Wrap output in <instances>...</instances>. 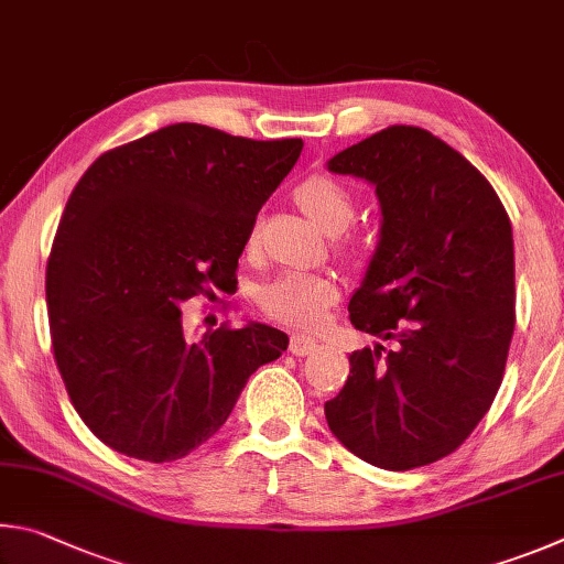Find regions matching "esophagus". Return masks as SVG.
Segmentation results:
<instances>
[{"mask_svg": "<svg viewBox=\"0 0 564 564\" xmlns=\"http://www.w3.org/2000/svg\"><path fill=\"white\" fill-rule=\"evenodd\" d=\"M314 349H317V341H314L312 337H304V334H292L290 351L294 354V357H307V354H312Z\"/></svg>", "mask_w": 564, "mask_h": 564, "instance_id": "obj_1", "label": "esophagus"}]
</instances>
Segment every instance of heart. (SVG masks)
<instances>
[{
	"instance_id": "heart-1",
	"label": "heart",
	"mask_w": 564,
	"mask_h": 564,
	"mask_svg": "<svg viewBox=\"0 0 564 564\" xmlns=\"http://www.w3.org/2000/svg\"><path fill=\"white\" fill-rule=\"evenodd\" d=\"M294 197H297L302 210L312 217V223L327 232L344 230L357 210L349 187L324 173L304 177L294 187ZM257 232H260V220L252 223L247 242L254 245ZM337 300V282L332 276L312 272H284L267 282L257 294V302H260L267 317L294 329H319Z\"/></svg>"
}]
</instances>
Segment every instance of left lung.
<instances>
[{"label": "left lung", "instance_id": "obj_1", "mask_svg": "<svg viewBox=\"0 0 564 564\" xmlns=\"http://www.w3.org/2000/svg\"><path fill=\"white\" fill-rule=\"evenodd\" d=\"M329 171L377 185L381 240L349 319L393 347L349 354L324 416L371 466H429L470 436L500 389L516 329L510 217L486 175L419 126L364 138Z\"/></svg>", "mask_w": 564, "mask_h": 564}]
</instances>
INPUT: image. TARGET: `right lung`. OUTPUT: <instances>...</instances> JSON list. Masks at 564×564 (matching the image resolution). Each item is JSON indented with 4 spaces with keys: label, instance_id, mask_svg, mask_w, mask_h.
<instances>
[{
    "label": "right lung",
    "instance_id": "add662e5",
    "mask_svg": "<svg viewBox=\"0 0 564 564\" xmlns=\"http://www.w3.org/2000/svg\"><path fill=\"white\" fill-rule=\"evenodd\" d=\"M302 153L173 123L98 155L46 264L58 373L82 421L128 458L171 463L215 436L288 334L223 322L185 337L181 304L237 288L250 227Z\"/></svg>",
    "mask_w": 564,
    "mask_h": 564
}]
</instances>
